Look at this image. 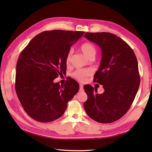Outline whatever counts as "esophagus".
Listing matches in <instances>:
<instances>
[{"mask_svg":"<svg viewBox=\"0 0 152 152\" xmlns=\"http://www.w3.org/2000/svg\"><path fill=\"white\" fill-rule=\"evenodd\" d=\"M83 86L82 84H80V91H83Z\"/></svg>","mask_w":152,"mask_h":152,"instance_id":"obj_1","label":"esophagus"}]
</instances>
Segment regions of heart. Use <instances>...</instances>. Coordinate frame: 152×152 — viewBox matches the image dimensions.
<instances>
[{
  "instance_id": "heart-1",
  "label": "heart",
  "mask_w": 152,
  "mask_h": 152,
  "mask_svg": "<svg viewBox=\"0 0 152 152\" xmlns=\"http://www.w3.org/2000/svg\"><path fill=\"white\" fill-rule=\"evenodd\" d=\"M80 50L82 51V53L84 54V56L89 58L93 57L94 58L96 53V49L94 44L91 42H85L81 45L80 46ZM72 56V50H70L65 57V62L66 64H69L70 62L71 58ZM91 74V70L86 69H77L72 74V76L74 78L79 80L80 82H83L86 80L87 77L89 76Z\"/></svg>"
}]
</instances>
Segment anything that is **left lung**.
<instances>
[{"label": "left lung", "instance_id": "left-lung-1", "mask_svg": "<svg viewBox=\"0 0 152 152\" xmlns=\"http://www.w3.org/2000/svg\"><path fill=\"white\" fill-rule=\"evenodd\" d=\"M84 37L101 49V64L93 81L102 85L104 91L97 94L91 86L83 87L88 95L83 106L93 120L110 124L127 113L137 95L140 81L137 57L133 49L114 34L86 33Z\"/></svg>", "mask_w": 152, "mask_h": 152}]
</instances>
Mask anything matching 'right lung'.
Here are the masks:
<instances>
[{
	"instance_id": "right-lung-1",
	"label": "right lung",
	"mask_w": 152,
	"mask_h": 152,
	"mask_svg": "<svg viewBox=\"0 0 152 152\" xmlns=\"http://www.w3.org/2000/svg\"><path fill=\"white\" fill-rule=\"evenodd\" d=\"M84 32L44 31L32 39L19 55L16 65L15 88L24 110L39 122L61 117L79 84L69 78L64 86L54 83L66 72L65 57L71 46Z\"/></svg>"
}]
</instances>
